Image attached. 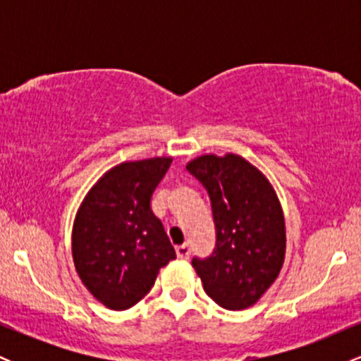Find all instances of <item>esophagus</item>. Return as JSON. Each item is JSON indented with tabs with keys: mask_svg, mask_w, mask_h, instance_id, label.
Returning a JSON list of instances; mask_svg holds the SVG:
<instances>
[{
	"mask_svg": "<svg viewBox=\"0 0 361 361\" xmlns=\"http://www.w3.org/2000/svg\"><path fill=\"white\" fill-rule=\"evenodd\" d=\"M176 255H178V258H181V259H186L190 256V246L188 244H180V246H176Z\"/></svg>",
	"mask_w": 361,
	"mask_h": 361,
	"instance_id": "1",
	"label": "esophagus"
}]
</instances>
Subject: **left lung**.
<instances>
[{"instance_id":"obj_1","label":"left lung","mask_w":361,"mask_h":361,"mask_svg":"<svg viewBox=\"0 0 361 361\" xmlns=\"http://www.w3.org/2000/svg\"><path fill=\"white\" fill-rule=\"evenodd\" d=\"M209 192L215 250L193 258L210 299L224 309L251 307L271 287L285 259V217L267 176L238 154H204L186 164Z\"/></svg>"}]
</instances>
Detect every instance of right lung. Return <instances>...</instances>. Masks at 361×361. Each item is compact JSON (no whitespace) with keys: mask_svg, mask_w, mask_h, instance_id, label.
I'll list each match as a JSON object with an SVG mask.
<instances>
[{"mask_svg":"<svg viewBox=\"0 0 361 361\" xmlns=\"http://www.w3.org/2000/svg\"><path fill=\"white\" fill-rule=\"evenodd\" d=\"M173 157L127 161L85 197L73 226V259L91 295L111 310L135 305L176 258L151 197Z\"/></svg>","mask_w":361,"mask_h":361,"instance_id":"add662e5","label":"right lung"}]
</instances>
